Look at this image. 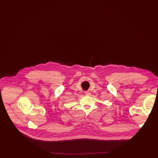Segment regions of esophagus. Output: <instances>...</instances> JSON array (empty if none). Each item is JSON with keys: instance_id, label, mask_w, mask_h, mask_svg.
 <instances>
[{"instance_id": "1", "label": "esophagus", "mask_w": 158, "mask_h": 158, "mask_svg": "<svg viewBox=\"0 0 158 158\" xmlns=\"http://www.w3.org/2000/svg\"><path fill=\"white\" fill-rule=\"evenodd\" d=\"M85 94L86 95H88V96L90 95V92L89 91H85Z\"/></svg>"}]
</instances>
